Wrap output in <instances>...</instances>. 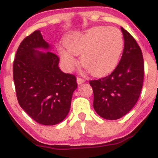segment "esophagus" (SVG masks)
<instances>
[{"mask_svg": "<svg viewBox=\"0 0 158 158\" xmlns=\"http://www.w3.org/2000/svg\"><path fill=\"white\" fill-rule=\"evenodd\" d=\"M85 81V79H82V78H81V77L77 78V82L78 85H81V84L84 83Z\"/></svg>", "mask_w": 158, "mask_h": 158, "instance_id": "1", "label": "esophagus"}]
</instances>
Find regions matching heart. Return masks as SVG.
Returning <instances> with one entry per match:
<instances>
[{
  "label": "heart",
  "mask_w": 158,
  "mask_h": 158,
  "mask_svg": "<svg viewBox=\"0 0 158 158\" xmlns=\"http://www.w3.org/2000/svg\"><path fill=\"white\" fill-rule=\"evenodd\" d=\"M65 47L58 49L65 69L72 70L77 65L74 55H81V64L92 75L101 77L115 69L123 51L122 32L115 27H94L69 37Z\"/></svg>",
  "instance_id": "obj_1"
}]
</instances>
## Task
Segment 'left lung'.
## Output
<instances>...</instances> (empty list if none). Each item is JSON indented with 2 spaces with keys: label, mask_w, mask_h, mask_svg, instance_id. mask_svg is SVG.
Returning a JSON list of instances; mask_svg holds the SVG:
<instances>
[{
  "label": "left lung",
  "mask_w": 158,
  "mask_h": 158,
  "mask_svg": "<svg viewBox=\"0 0 158 158\" xmlns=\"http://www.w3.org/2000/svg\"><path fill=\"white\" fill-rule=\"evenodd\" d=\"M124 48L122 58L111 74L90 81L93 107L102 118L115 120L127 114L140 96L144 79L143 56L136 40L123 27Z\"/></svg>",
  "instance_id": "obj_1"
}]
</instances>
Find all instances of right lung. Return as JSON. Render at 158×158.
Returning a JSON list of instances; mask_svg holds the SVG:
<instances>
[{
  "mask_svg": "<svg viewBox=\"0 0 158 158\" xmlns=\"http://www.w3.org/2000/svg\"><path fill=\"white\" fill-rule=\"evenodd\" d=\"M40 31H35L19 44L13 62V80L20 107L38 123L51 126L69 113L76 77L58 67L59 58L50 50Z\"/></svg>",
  "mask_w": 158,
  "mask_h": 158,
  "instance_id": "add662e5",
  "label": "right lung"
}]
</instances>
